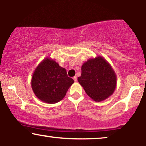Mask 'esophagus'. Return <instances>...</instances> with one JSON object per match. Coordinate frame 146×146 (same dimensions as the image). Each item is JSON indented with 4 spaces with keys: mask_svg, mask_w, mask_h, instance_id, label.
<instances>
[{
    "mask_svg": "<svg viewBox=\"0 0 146 146\" xmlns=\"http://www.w3.org/2000/svg\"><path fill=\"white\" fill-rule=\"evenodd\" d=\"M73 79H74V80L75 82H76L77 81V77L76 76H74L73 78Z\"/></svg>",
    "mask_w": 146,
    "mask_h": 146,
    "instance_id": "34e87169",
    "label": "esophagus"
}]
</instances>
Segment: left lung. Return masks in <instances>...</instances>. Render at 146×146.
<instances>
[{"label": "left lung", "instance_id": "obj_1", "mask_svg": "<svg viewBox=\"0 0 146 146\" xmlns=\"http://www.w3.org/2000/svg\"><path fill=\"white\" fill-rule=\"evenodd\" d=\"M78 81L86 93L96 102L112 94L116 86V75L110 64L102 56L89 59L82 66Z\"/></svg>", "mask_w": 146, "mask_h": 146}]
</instances>
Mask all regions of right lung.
I'll use <instances>...</instances> for the list:
<instances>
[{
  "instance_id": "1",
  "label": "right lung",
  "mask_w": 146,
  "mask_h": 146,
  "mask_svg": "<svg viewBox=\"0 0 146 146\" xmlns=\"http://www.w3.org/2000/svg\"><path fill=\"white\" fill-rule=\"evenodd\" d=\"M74 80L68 76L66 70L58 64L46 58L36 68L31 86L38 98L44 102L55 104L66 94Z\"/></svg>"
}]
</instances>
